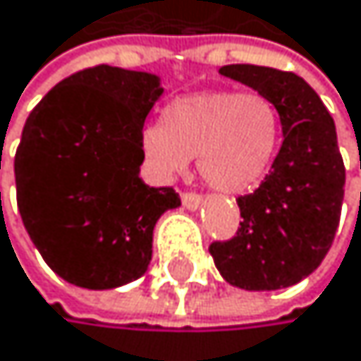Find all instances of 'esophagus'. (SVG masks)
<instances>
[{
  "label": "esophagus",
  "instance_id": "34e87169",
  "mask_svg": "<svg viewBox=\"0 0 361 361\" xmlns=\"http://www.w3.org/2000/svg\"><path fill=\"white\" fill-rule=\"evenodd\" d=\"M182 204H184L186 210H197L199 206L204 204V199L199 197V195H195V192H184L182 195Z\"/></svg>",
  "mask_w": 361,
  "mask_h": 361
}]
</instances>
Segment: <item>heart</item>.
<instances>
[{"instance_id":"b5f03b06","label":"heart","mask_w":361,"mask_h":361,"mask_svg":"<svg viewBox=\"0 0 361 361\" xmlns=\"http://www.w3.org/2000/svg\"><path fill=\"white\" fill-rule=\"evenodd\" d=\"M281 147V114L263 94L216 90L177 98L162 127L142 131V151L153 169L173 179L199 155V173L226 195L259 186Z\"/></svg>"}]
</instances>
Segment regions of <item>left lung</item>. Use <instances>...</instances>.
<instances>
[{
	"label": "left lung",
	"mask_w": 361,
	"mask_h": 361,
	"mask_svg": "<svg viewBox=\"0 0 361 361\" xmlns=\"http://www.w3.org/2000/svg\"><path fill=\"white\" fill-rule=\"evenodd\" d=\"M219 74L274 100L283 145L261 186L236 199L243 216L236 236L214 241L210 254L234 287H291L318 269L340 224L346 171L336 122L311 85L293 72L224 65Z\"/></svg>",
	"instance_id": "left-lung-1"
}]
</instances>
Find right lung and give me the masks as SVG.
<instances>
[{
	"instance_id": "obj_1",
	"label": "right lung",
	"mask_w": 361,
	"mask_h": 361,
	"mask_svg": "<svg viewBox=\"0 0 361 361\" xmlns=\"http://www.w3.org/2000/svg\"><path fill=\"white\" fill-rule=\"evenodd\" d=\"M162 80L98 65L61 80L30 111L15 155L17 206L43 261L85 289L122 287L149 269L153 228L182 206L147 186L142 129Z\"/></svg>"
}]
</instances>
